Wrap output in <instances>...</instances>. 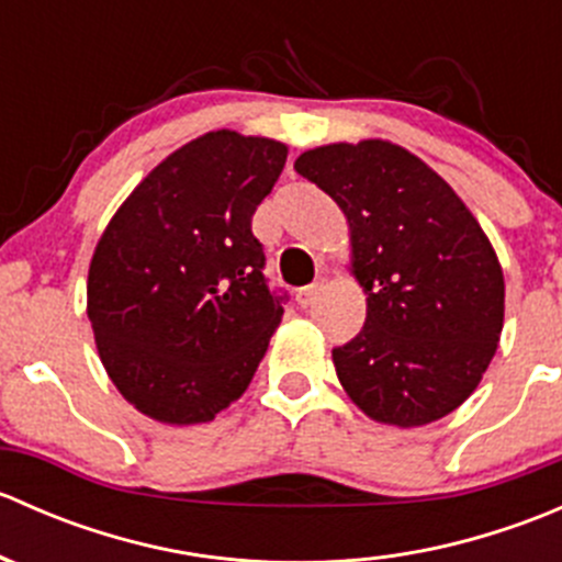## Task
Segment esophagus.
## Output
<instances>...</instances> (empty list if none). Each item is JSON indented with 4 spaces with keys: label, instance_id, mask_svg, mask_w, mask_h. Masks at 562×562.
<instances>
[{
    "label": "esophagus",
    "instance_id": "1",
    "mask_svg": "<svg viewBox=\"0 0 562 562\" xmlns=\"http://www.w3.org/2000/svg\"><path fill=\"white\" fill-rule=\"evenodd\" d=\"M317 291H321V285H307V288H302V291L296 293V302H299V307L302 310H307V307H313V302L317 299Z\"/></svg>",
    "mask_w": 562,
    "mask_h": 562
}]
</instances>
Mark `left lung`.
<instances>
[{"label": "left lung", "mask_w": 562, "mask_h": 562, "mask_svg": "<svg viewBox=\"0 0 562 562\" xmlns=\"http://www.w3.org/2000/svg\"><path fill=\"white\" fill-rule=\"evenodd\" d=\"M293 168L342 209L350 274L367 293L364 328L331 350L345 394L391 427L449 416L484 378L506 313L479 220L443 176L383 138L315 146Z\"/></svg>", "instance_id": "obj_1"}]
</instances>
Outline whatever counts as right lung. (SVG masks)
<instances>
[{"label":"right lung","instance_id":"obj_1","mask_svg":"<svg viewBox=\"0 0 562 562\" xmlns=\"http://www.w3.org/2000/svg\"><path fill=\"white\" fill-rule=\"evenodd\" d=\"M288 160L274 138L212 130L116 209L94 247L87 315L119 394L162 424H203L245 394L282 321L252 214Z\"/></svg>","mask_w":562,"mask_h":562}]
</instances>
